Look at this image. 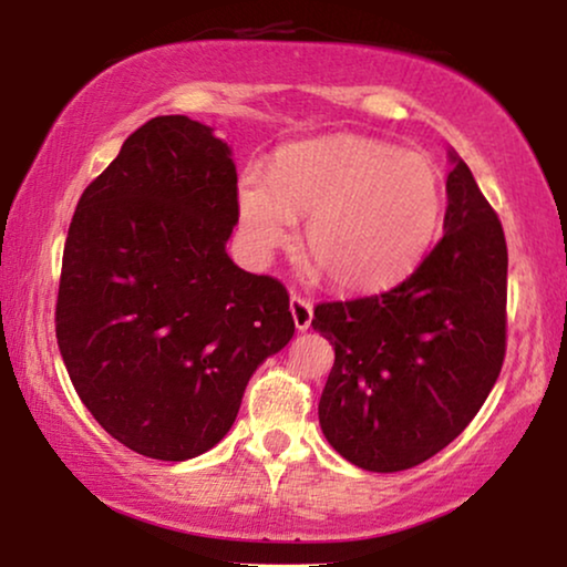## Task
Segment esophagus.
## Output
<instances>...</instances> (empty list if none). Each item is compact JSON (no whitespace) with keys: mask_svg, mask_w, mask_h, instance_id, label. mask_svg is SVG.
<instances>
[{"mask_svg":"<svg viewBox=\"0 0 567 567\" xmlns=\"http://www.w3.org/2000/svg\"><path fill=\"white\" fill-rule=\"evenodd\" d=\"M289 309H291V317H293V324H297V330H307L309 324H312V305H309L305 297L291 293Z\"/></svg>","mask_w":567,"mask_h":567,"instance_id":"34e87169","label":"esophagus"}]
</instances>
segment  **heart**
I'll use <instances>...</instances> for the list:
<instances>
[{
    "label": "heart",
    "mask_w": 567,
    "mask_h": 567,
    "mask_svg": "<svg viewBox=\"0 0 567 567\" xmlns=\"http://www.w3.org/2000/svg\"><path fill=\"white\" fill-rule=\"evenodd\" d=\"M239 235L266 262L307 221L305 252L317 274L348 291H377L413 270L444 216V177L423 152L367 136H324L278 152L268 181L237 188Z\"/></svg>",
    "instance_id": "1"
}]
</instances>
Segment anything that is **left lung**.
Masks as SVG:
<instances>
[{
  "instance_id": "1",
  "label": "left lung",
  "mask_w": 567,
  "mask_h": 567,
  "mask_svg": "<svg viewBox=\"0 0 567 567\" xmlns=\"http://www.w3.org/2000/svg\"><path fill=\"white\" fill-rule=\"evenodd\" d=\"M444 237L390 291L315 307L336 346L324 439L369 472L431 460L467 429L506 355L508 250L498 214L449 152Z\"/></svg>"
}]
</instances>
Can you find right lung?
<instances>
[{"mask_svg": "<svg viewBox=\"0 0 567 567\" xmlns=\"http://www.w3.org/2000/svg\"><path fill=\"white\" fill-rule=\"evenodd\" d=\"M237 219L231 150L188 115L136 128L76 204L59 351L84 408L136 454L185 462L219 444L293 336L284 284L227 255Z\"/></svg>", "mask_w": 567, "mask_h": 567, "instance_id": "obj_1", "label": "right lung"}]
</instances>
